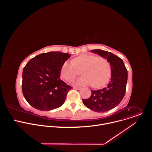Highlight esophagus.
<instances>
[{"instance_id": "34e87169", "label": "esophagus", "mask_w": 152, "mask_h": 152, "mask_svg": "<svg viewBox=\"0 0 152 152\" xmlns=\"http://www.w3.org/2000/svg\"><path fill=\"white\" fill-rule=\"evenodd\" d=\"M73 89L77 90H81V88L80 87H76V86H73Z\"/></svg>"}]
</instances>
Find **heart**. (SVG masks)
I'll list each match as a JSON object with an SVG mask.
<instances>
[{
	"mask_svg": "<svg viewBox=\"0 0 152 152\" xmlns=\"http://www.w3.org/2000/svg\"><path fill=\"white\" fill-rule=\"evenodd\" d=\"M81 69L83 75L74 81L77 85L91 84L94 88L102 87L107 83L111 74L110 64L106 58L83 54L74 58L72 62L65 61L61 69V75L65 80L71 82Z\"/></svg>",
	"mask_w": 152,
	"mask_h": 152,
	"instance_id": "b5f03b06",
	"label": "heart"
}]
</instances>
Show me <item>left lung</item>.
<instances>
[{
  "instance_id": "obj_1",
  "label": "left lung",
  "mask_w": 152,
  "mask_h": 152,
  "mask_svg": "<svg viewBox=\"0 0 152 152\" xmlns=\"http://www.w3.org/2000/svg\"><path fill=\"white\" fill-rule=\"evenodd\" d=\"M109 61L111 78L107 86L102 90H91L89 99H83V104L90 110L104 113L116 107L123 99L127 80V70L123 60L113 53L100 49L91 50Z\"/></svg>"
}]
</instances>
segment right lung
I'll use <instances>...</instances> for the list:
<instances>
[{
    "instance_id": "1",
    "label": "right lung",
    "mask_w": 152,
    "mask_h": 152,
    "mask_svg": "<svg viewBox=\"0 0 152 152\" xmlns=\"http://www.w3.org/2000/svg\"><path fill=\"white\" fill-rule=\"evenodd\" d=\"M71 56L61 52L39 54L31 59L23 70L22 91L35 109L50 111L62 106L72 89L60 79L63 63Z\"/></svg>"
}]
</instances>
